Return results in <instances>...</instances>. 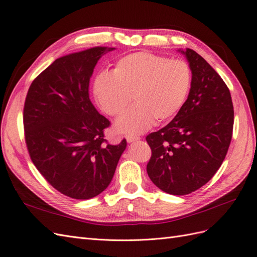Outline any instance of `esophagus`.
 <instances>
[{
    "label": "esophagus",
    "mask_w": 257,
    "mask_h": 257,
    "mask_svg": "<svg viewBox=\"0 0 257 257\" xmlns=\"http://www.w3.org/2000/svg\"><path fill=\"white\" fill-rule=\"evenodd\" d=\"M139 137H137V136H133V135H128V136H126V140H127V142H134V141H137V140H139Z\"/></svg>",
    "instance_id": "obj_1"
}]
</instances>
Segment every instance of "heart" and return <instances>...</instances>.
I'll return each mask as SVG.
<instances>
[{"instance_id": "1", "label": "heart", "mask_w": 257, "mask_h": 257, "mask_svg": "<svg viewBox=\"0 0 257 257\" xmlns=\"http://www.w3.org/2000/svg\"><path fill=\"white\" fill-rule=\"evenodd\" d=\"M192 79L186 61L140 51L117 60L112 74H99L93 93L101 108L114 117L123 112L133 97L136 104L119 117L116 129L140 134L178 115L188 98Z\"/></svg>"}]
</instances>
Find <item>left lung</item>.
I'll list each match as a JSON object with an SVG mask.
<instances>
[{"label": "left lung", "mask_w": 257, "mask_h": 257, "mask_svg": "<svg viewBox=\"0 0 257 257\" xmlns=\"http://www.w3.org/2000/svg\"><path fill=\"white\" fill-rule=\"evenodd\" d=\"M192 70L188 98L174 118L146 137L152 156L146 171L163 192L183 196L213 178L232 137L230 91L216 71L195 50H179Z\"/></svg>", "instance_id": "1"}]
</instances>
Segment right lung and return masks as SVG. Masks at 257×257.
I'll return each mask as SVG.
<instances>
[{"mask_svg": "<svg viewBox=\"0 0 257 257\" xmlns=\"http://www.w3.org/2000/svg\"><path fill=\"white\" fill-rule=\"evenodd\" d=\"M93 47L58 58L29 88L24 107L29 155L49 184L74 199H90L109 185L126 140L108 144L111 122L89 99V80L101 56Z\"/></svg>", "mask_w": 257, "mask_h": 257, "instance_id": "add662e5", "label": "right lung"}]
</instances>
